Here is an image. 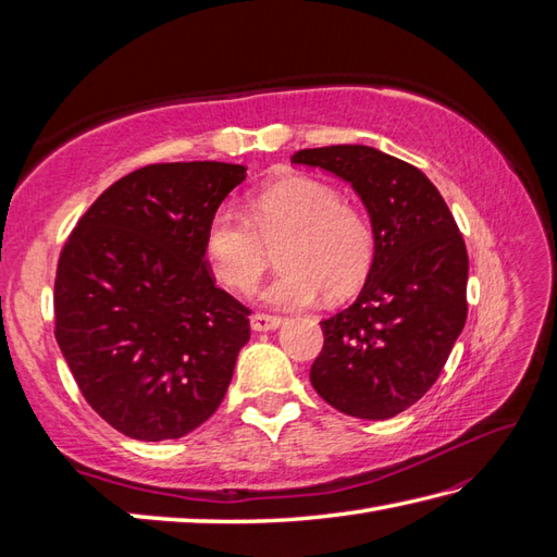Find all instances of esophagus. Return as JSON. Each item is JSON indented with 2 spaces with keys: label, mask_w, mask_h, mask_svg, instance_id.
Returning a JSON list of instances; mask_svg holds the SVG:
<instances>
[{
  "label": "esophagus",
  "mask_w": 557,
  "mask_h": 557,
  "mask_svg": "<svg viewBox=\"0 0 557 557\" xmlns=\"http://www.w3.org/2000/svg\"><path fill=\"white\" fill-rule=\"evenodd\" d=\"M282 323L280 315H270V313H253L251 315V327L258 330V333H265V330H275Z\"/></svg>",
  "instance_id": "obj_1"
}]
</instances>
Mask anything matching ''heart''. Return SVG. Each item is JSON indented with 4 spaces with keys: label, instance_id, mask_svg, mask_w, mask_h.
<instances>
[{
    "label": "heart",
    "instance_id": "obj_1",
    "mask_svg": "<svg viewBox=\"0 0 557 557\" xmlns=\"http://www.w3.org/2000/svg\"><path fill=\"white\" fill-rule=\"evenodd\" d=\"M280 244L282 265L263 299L272 306H306L325 292L342 299L369 275L375 234L363 212L342 203L339 194L313 176L292 174L260 186L248 198V215L230 206L212 212L203 236L206 263L224 287L256 285Z\"/></svg>",
    "mask_w": 557,
    "mask_h": 557
}]
</instances>
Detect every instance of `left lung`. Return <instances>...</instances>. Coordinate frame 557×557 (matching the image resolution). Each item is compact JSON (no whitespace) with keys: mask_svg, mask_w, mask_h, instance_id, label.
I'll return each mask as SVG.
<instances>
[{"mask_svg":"<svg viewBox=\"0 0 557 557\" xmlns=\"http://www.w3.org/2000/svg\"><path fill=\"white\" fill-rule=\"evenodd\" d=\"M292 162L349 182L375 234L357 301L321 323L311 385L347 417H397L429 393L467 323L465 239L441 191L405 160L327 146L294 152Z\"/></svg>","mask_w":557,"mask_h":557,"instance_id":"1","label":"left lung"}]
</instances>
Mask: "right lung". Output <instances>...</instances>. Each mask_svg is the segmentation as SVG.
Masks as SVG:
<instances>
[{
  "instance_id": "right-lung-1",
  "label": "right lung",
  "mask_w": 557,
  "mask_h": 557,
  "mask_svg": "<svg viewBox=\"0 0 557 557\" xmlns=\"http://www.w3.org/2000/svg\"><path fill=\"white\" fill-rule=\"evenodd\" d=\"M244 164L162 162L114 182L59 253L54 337L88 405L136 441H174L227 393L251 311L215 287L203 236Z\"/></svg>"
}]
</instances>
